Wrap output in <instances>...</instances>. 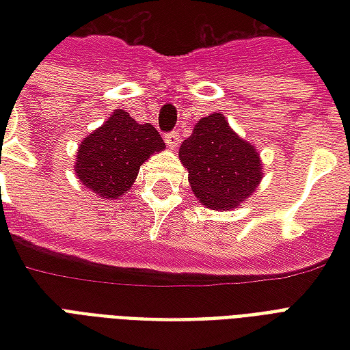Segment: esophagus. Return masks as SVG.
I'll return each instance as SVG.
<instances>
[{"label":"esophagus","instance_id":"esophagus-1","mask_svg":"<svg viewBox=\"0 0 350 350\" xmlns=\"http://www.w3.org/2000/svg\"><path fill=\"white\" fill-rule=\"evenodd\" d=\"M165 142H167V146L170 150L178 148V144H180V133H178V131L167 133V135H165Z\"/></svg>","mask_w":350,"mask_h":350}]
</instances>
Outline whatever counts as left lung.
Listing matches in <instances>:
<instances>
[{"label":"left lung","instance_id":"obj_1","mask_svg":"<svg viewBox=\"0 0 350 350\" xmlns=\"http://www.w3.org/2000/svg\"><path fill=\"white\" fill-rule=\"evenodd\" d=\"M178 153L195 197L210 210H234L262 180L255 146L236 135L219 112L198 120Z\"/></svg>","mask_w":350,"mask_h":350}]
</instances>
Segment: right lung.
I'll return each mask as SVG.
<instances>
[{"label": "right lung", "instance_id": "right-lung-1", "mask_svg": "<svg viewBox=\"0 0 350 350\" xmlns=\"http://www.w3.org/2000/svg\"><path fill=\"white\" fill-rule=\"evenodd\" d=\"M165 150V142L150 123H137L125 110H114L99 129L79 146L75 172L99 198L114 200L131 189L140 165Z\"/></svg>", "mask_w": 350, "mask_h": 350}]
</instances>
